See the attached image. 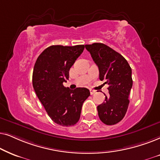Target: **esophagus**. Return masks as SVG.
<instances>
[{"instance_id":"esophagus-1","label":"esophagus","mask_w":160,"mask_h":160,"mask_svg":"<svg viewBox=\"0 0 160 160\" xmlns=\"http://www.w3.org/2000/svg\"><path fill=\"white\" fill-rule=\"evenodd\" d=\"M95 93H96V91H94V90H92V89H91V90H90V93H91V95L94 94Z\"/></svg>"}]
</instances>
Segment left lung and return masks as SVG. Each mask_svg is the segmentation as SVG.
I'll use <instances>...</instances> for the list:
<instances>
[{"instance_id": "obj_1", "label": "left lung", "mask_w": 160, "mask_h": 160, "mask_svg": "<svg viewBox=\"0 0 160 160\" xmlns=\"http://www.w3.org/2000/svg\"><path fill=\"white\" fill-rule=\"evenodd\" d=\"M85 47L99 68V80L109 85V96H105L103 103L97 106L98 115L105 124H116L122 120L128 108L132 87V69L120 53L105 44Z\"/></svg>"}]
</instances>
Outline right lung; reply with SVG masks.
Returning <instances> with one entry per match:
<instances>
[{"label":"right lung","mask_w":160,"mask_h":160,"mask_svg":"<svg viewBox=\"0 0 160 160\" xmlns=\"http://www.w3.org/2000/svg\"><path fill=\"white\" fill-rule=\"evenodd\" d=\"M84 45H52L38 57L33 67V87L48 116L57 124L73 126L79 121L83 102L90 96L86 88L71 90L63 86L70 68L82 54Z\"/></svg>","instance_id":"add662e5"}]
</instances>
